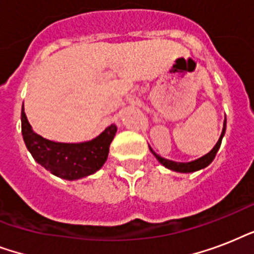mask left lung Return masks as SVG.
I'll return each instance as SVG.
<instances>
[{"label": "left lung", "instance_id": "obj_1", "mask_svg": "<svg viewBox=\"0 0 254 254\" xmlns=\"http://www.w3.org/2000/svg\"><path fill=\"white\" fill-rule=\"evenodd\" d=\"M225 125H227V120L224 121V127H223V131H221V135L217 143L215 145L212 150L209 151L208 154L203 155L200 158L195 159V161H191V162H174V161H169V159H165L162 158L161 155H158L157 153L151 150V153L155 155V158L158 159L159 162L162 163L163 166L167 167L170 170H174V171H178V173H192V171H196V170H200V169H204L205 166H208L209 163L212 162L213 158H215V155H216L217 150L220 149V145H221V139H223V135L225 133Z\"/></svg>", "mask_w": 254, "mask_h": 254}]
</instances>
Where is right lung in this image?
Returning <instances> with one entry per match:
<instances>
[{
  "instance_id": "obj_1",
  "label": "right lung",
  "mask_w": 254,
  "mask_h": 254,
  "mask_svg": "<svg viewBox=\"0 0 254 254\" xmlns=\"http://www.w3.org/2000/svg\"><path fill=\"white\" fill-rule=\"evenodd\" d=\"M22 135L27 150L39 165L63 179H80L101 169L108 158L109 145L115 137L116 125L108 127L92 141L81 143L53 142L31 129L22 109Z\"/></svg>"
}]
</instances>
